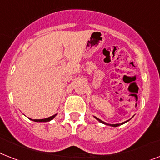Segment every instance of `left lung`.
<instances>
[{
    "label": "left lung",
    "instance_id": "8db88e82",
    "mask_svg": "<svg viewBox=\"0 0 160 160\" xmlns=\"http://www.w3.org/2000/svg\"><path fill=\"white\" fill-rule=\"evenodd\" d=\"M94 118H96V120H98V121H99V122H101V123H103V124L107 125V126H110V127H118V126H120V125L124 124V123H126L127 122H128L129 120L131 119V118H130V119H129V120H127V121H125V122H121V123H116V124H109V123H107V122H104V121H102V120H101V119H100V118H96V117H95V116H94Z\"/></svg>",
    "mask_w": 160,
    "mask_h": 160
}]
</instances>
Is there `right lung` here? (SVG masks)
<instances>
[{
	"label": "right lung",
	"instance_id": "right-lung-1",
	"mask_svg": "<svg viewBox=\"0 0 160 160\" xmlns=\"http://www.w3.org/2000/svg\"><path fill=\"white\" fill-rule=\"evenodd\" d=\"M57 115V113L56 114H54V115L51 116V117H48V118H42V119H31V118H29V119L32 120V121H34V122H50L51 120L53 119L54 118H55V116Z\"/></svg>",
	"mask_w": 160,
	"mask_h": 160
}]
</instances>
